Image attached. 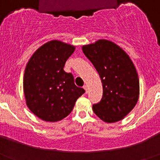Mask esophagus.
<instances>
[{
  "label": "esophagus",
  "mask_w": 160,
  "mask_h": 160,
  "mask_svg": "<svg viewBox=\"0 0 160 160\" xmlns=\"http://www.w3.org/2000/svg\"><path fill=\"white\" fill-rule=\"evenodd\" d=\"M83 88L86 90V94H87V93H88V86H87V85H85L84 87H83Z\"/></svg>",
  "instance_id": "esophagus-1"
}]
</instances>
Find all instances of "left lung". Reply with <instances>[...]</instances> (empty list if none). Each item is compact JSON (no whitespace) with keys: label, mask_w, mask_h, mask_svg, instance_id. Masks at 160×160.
<instances>
[{"label":"left lung","mask_w":160,"mask_h":160,"mask_svg":"<svg viewBox=\"0 0 160 160\" xmlns=\"http://www.w3.org/2000/svg\"><path fill=\"white\" fill-rule=\"evenodd\" d=\"M101 78L103 94L93 111L106 122L123 119L139 97V80L129 55L111 41L100 39L82 47Z\"/></svg>","instance_id":"1"}]
</instances>
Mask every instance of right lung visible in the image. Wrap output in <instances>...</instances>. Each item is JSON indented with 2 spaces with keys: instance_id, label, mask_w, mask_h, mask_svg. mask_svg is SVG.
Instances as JSON below:
<instances>
[{
  "instance_id": "add662e5",
  "label": "right lung",
  "mask_w": 160,
  "mask_h": 160,
  "mask_svg": "<svg viewBox=\"0 0 160 160\" xmlns=\"http://www.w3.org/2000/svg\"><path fill=\"white\" fill-rule=\"evenodd\" d=\"M75 46L58 40L48 42L31 56L25 70L23 90L31 112L46 122L68 116L84 89L74 84L72 73L64 71L65 63Z\"/></svg>"
}]
</instances>
